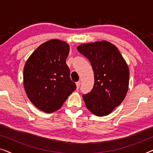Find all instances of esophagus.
Listing matches in <instances>:
<instances>
[{"label":"esophagus","mask_w":153,"mask_h":153,"mask_svg":"<svg viewBox=\"0 0 153 153\" xmlns=\"http://www.w3.org/2000/svg\"><path fill=\"white\" fill-rule=\"evenodd\" d=\"M76 88L79 89V87H80V85H81L80 81H78V82H76Z\"/></svg>","instance_id":"1"}]
</instances>
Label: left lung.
Here are the masks:
<instances>
[{
	"mask_svg": "<svg viewBox=\"0 0 153 153\" xmlns=\"http://www.w3.org/2000/svg\"><path fill=\"white\" fill-rule=\"evenodd\" d=\"M77 50L90 60L95 76L93 88L83 95L85 106L95 116H107L127 95L128 65L118 48L108 41L82 44Z\"/></svg>",
	"mask_w": 153,
	"mask_h": 153,
	"instance_id": "1",
	"label": "left lung"
}]
</instances>
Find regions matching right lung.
I'll use <instances>...</instances> for the list:
<instances>
[{"instance_id":"1","label":"right lung","mask_w":153,"mask_h":153,"mask_svg":"<svg viewBox=\"0 0 153 153\" xmlns=\"http://www.w3.org/2000/svg\"><path fill=\"white\" fill-rule=\"evenodd\" d=\"M69 51L70 45L65 42L50 39L39 46L25 63V91L35 106L44 112L61 108L76 88L66 64Z\"/></svg>"}]
</instances>
